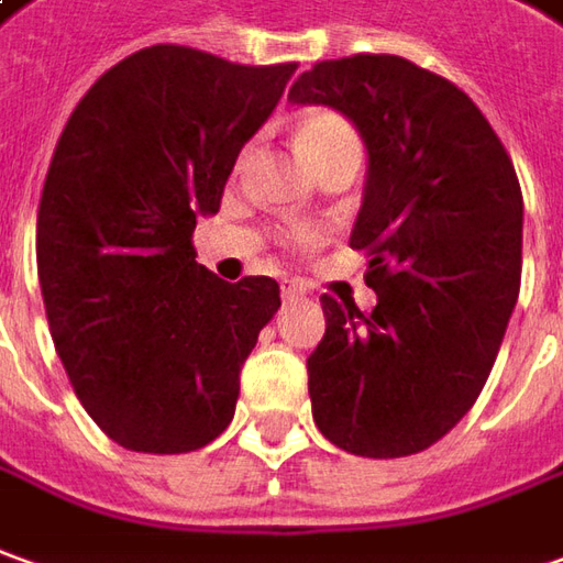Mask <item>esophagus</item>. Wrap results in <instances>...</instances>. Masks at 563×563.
<instances>
[{
    "label": "esophagus",
    "instance_id": "obj_1",
    "mask_svg": "<svg viewBox=\"0 0 563 563\" xmlns=\"http://www.w3.org/2000/svg\"><path fill=\"white\" fill-rule=\"evenodd\" d=\"M283 301H301L311 296V283L305 280H283Z\"/></svg>",
    "mask_w": 563,
    "mask_h": 563
}]
</instances>
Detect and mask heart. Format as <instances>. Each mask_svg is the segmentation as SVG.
Here are the masks:
<instances>
[{"label":"heart","instance_id":"obj_1","mask_svg":"<svg viewBox=\"0 0 563 563\" xmlns=\"http://www.w3.org/2000/svg\"><path fill=\"white\" fill-rule=\"evenodd\" d=\"M296 147L301 153V159L311 166L313 172L323 169L332 159H342V156H357V137L351 132L339 113L332 110H308L301 113V120L296 125ZM317 233L311 228H296L289 231V240L298 246H308L313 243Z\"/></svg>","mask_w":563,"mask_h":563}]
</instances>
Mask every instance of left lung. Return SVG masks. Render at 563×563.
<instances>
[{"label": "left lung", "instance_id": "left-lung-1", "mask_svg": "<svg viewBox=\"0 0 563 563\" xmlns=\"http://www.w3.org/2000/svg\"><path fill=\"white\" fill-rule=\"evenodd\" d=\"M289 101L339 110L369 156L351 250L369 255L378 301L320 298L313 422L354 456L422 453L472 410L518 301L515 166L472 98L407 57L320 60Z\"/></svg>", "mask_w": 563, "mask_h": 563}]
</instances>
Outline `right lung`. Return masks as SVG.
Segmentation results:
<instances>
[{"label":"right lung","instance_id":"right-lung-1","mask_svg":"<svg viewBox=\"0 0 563 563\" xmlns=\"http://www.w3.org/2000/svg\"><path fill=\"white\" fill-rule=\"evenodd\" d=\"M292 73L151 45L110 67L60 132L36 221L42 301L73 391L125 450L190 453L231 426L280 286L218 280L190 236Z\"/></svg>","mask_w":563,"mask_h":563}]
</instances>
